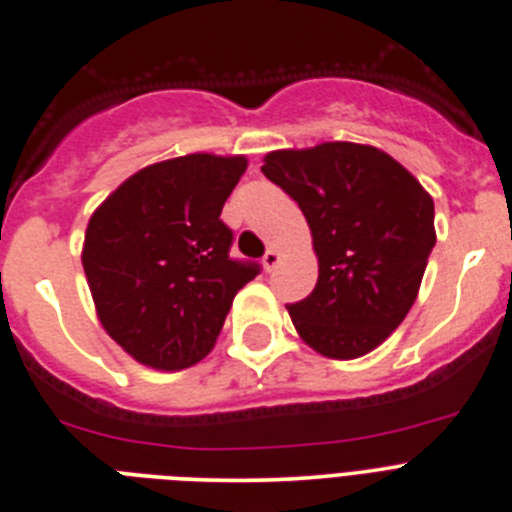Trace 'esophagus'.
I'll return each mask as SVG.
<instances>
[{"instance_id": "esophagus-1", "label": "esophagus", "mask_w": 512, "mask_h": 512, "mask_svg": "<svg viewBox=\"0 0 512 512\" xmlns=\"http://www.w3.org/2000/svg\"><path fill=\"white\" fill-rule=\"evenodd\" d=\"M277 265H280V252L272 250V247H270V250L265 252V257H262V267H265L267 272H272Z\"/></svg>"}]
</instances>
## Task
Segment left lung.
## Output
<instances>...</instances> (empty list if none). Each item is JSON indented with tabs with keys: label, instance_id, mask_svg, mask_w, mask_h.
<instances>
[{
	"label": "left lung",
	"instance_id": "left-lung-1",
	"mask_svg": "<svg viewBox=\"0 0 512 512\" xmlns=\"http://www.w3.org/2000/svg\"><path fill=\"white\" fill-rule=\"evenodd\" d=\"M262 172L300 205L320 267L315 290L287 305L297 335L332 360L367 355L418 297L433 197L388 152L355 142L275 150Z\"/></svg>",
	"mask_w": 512,
	"mask_h": 512
}]
</instances>
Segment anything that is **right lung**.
Listing matches in <instances>:
<instances>
[{
	"mask_svg": "<svg viewBox=\"0 0 512 512\" xmlns=\"http://www.w3.org/2000/svg\"><path fill=\"white\" fill-rule=\"evenodd\" d=\"M247 157L155 162L89 217L82 265L107 335L137 362L185 370L215 347L237 292L260 267L230 257L220 220Z\"/></svg>",
	"mask_w": 512,
	"mask_h": 512,
	"instance_id": "obj_1",
	"label": "right lung"
}]
</instances>
